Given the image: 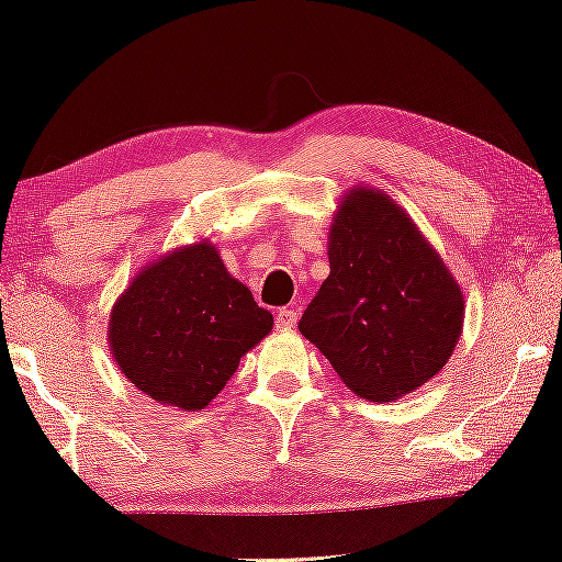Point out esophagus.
I'll return each instance as SVG.
<instances>
[{
    "label": "esophagus",
    "instance_id": "34e87169",
    "mask_svg": "<svg viewBox=\"0 0 562 562\" xmlns=\"http://www.w3.org/2000/svg\"><path fill=\"white\" fill-rule=\"evenodd\" d=\"M296 321H299V314H296V311H291V308H281V311H276V326H279L281 330H289V328H293V326H296Z\"/></svg>",
    "mask_w": 562,
    "mask_h": 562
}]
</instances>
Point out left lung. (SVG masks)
Masks as SVG:
<instances>
[{
	"label": "left lung",
	"mask_w": 562,
	"mask_h": 562,
	"mask_svg": "<svg viewBox=\"0 0 562 562\" xmlns=\"http://www.w3.org/2000/svg\"><path fill=\"white\" fill-rule=\"evenodd\" d=\"M330 273L299 321L358 398L395 401L448 363L463 334L456 276L406 211L346 191L328 232Z\"/></svg>",
	"instance_id": "obj_1"
}]
</instances>
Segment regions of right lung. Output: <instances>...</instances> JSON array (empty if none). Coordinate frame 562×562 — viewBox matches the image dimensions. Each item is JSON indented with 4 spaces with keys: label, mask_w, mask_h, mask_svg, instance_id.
Segmentation results:
<instances>
[{
    "label": "right lung",
    "mask_w": 562,
    "mask_h": 562,
    "mask_svg": "<svg viewBox=\"0 0 562 562\" xmlns=\"http://www.w3.org/2000/svg\"><path fill=\"white\" fill-rule=\"evenodd\" d=\"M273 328L209 241L179 246L134 276L109 316V348L128 381L151 401L201 411L238 361Z\"/></svg>",
    "instance_id": "obj_1"
}]
</instances>
